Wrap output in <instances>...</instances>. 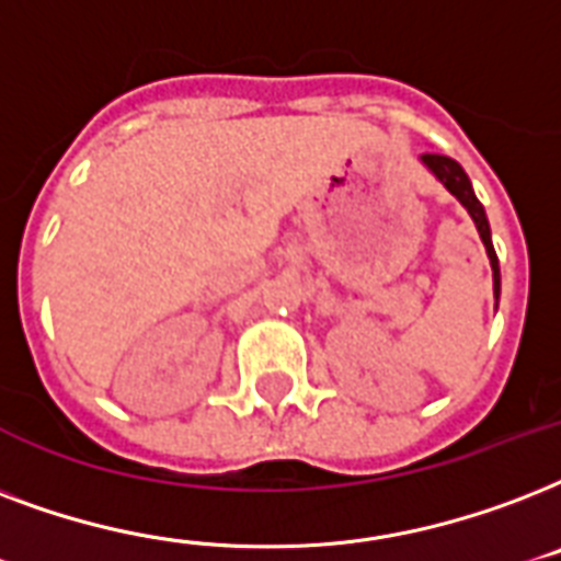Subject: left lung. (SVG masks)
Instances as JSON below:
<instances>
[{
    "label": "left lung",
    "instance_id": "left-lung-1",
    "mask_svg": "<svg viewBox=\"0 0 561 561\" xmlns=\"http://www.w3.org/2000/svg\"><path fill=\"white\" fill-rule=\"evenodd\" d=\"M424 163L433 175L442 181V184L450 190V193L457 195L459 202L466 204V210L471 213V219H474L477 231H480V240L485 245V254L492 260V275H494V295L501 293V268H497V254H494V245H492V231H489V219H485V210L483 204L477 202L474 190H471V181H468L466 169L459 167L457 160L447 158V154H436V151H427L424 154Z\"/></svg>",
    "mask_w": 561,
    "mask_h": 561
}]
</instances>
